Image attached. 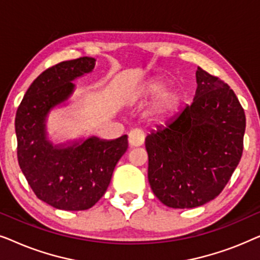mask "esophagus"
<instances>
[{"label":"esophagus","instance_id":"esophagus-1","mask_svg":"<svg viewBox=\"0 0 260 260\" xmlns=\"http://www.w3.org/2000/svg\"><path fill=\"white\" fill-rule=\"evenodd\" d=\"M144 143V134L140 129H133L129 133V145L131 148L140 147Z\"/></svg>","mask_w":260,"mask_h":260}]
</instances>
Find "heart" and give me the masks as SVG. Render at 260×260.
Listing matches in <instances>:
<instances>
[{"instance_id":"1","label":"heart","mask_w":260,"mask_h":260,"mask_svg":"<svg viewBox=\"0 0 260 260\" xmlns=\"http://www.w3.org/2000/svg\"><path fill=\"white\" fill-rule=\"evenodd\" d=\"M142 99H152L148 106V115L155 120H163L179 111L182 97L179 91L168 88V84L161 78L147 81L138 92Z\"/></svg>"}]
</instances>
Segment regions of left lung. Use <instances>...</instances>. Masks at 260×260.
<instances>
[{"label": "left lung", "instance_id": "obj_1", "mask_svg": "<svg viewBox=\"0 0 260 260\" xmlns=\"http://www.w3.org/2000/svg\"><path fill=\"white\" fill-rule=\"evenodd\" d=\"M197 84L193 103L145 138L151 190L172 208L215 199L243 154L246 118L236 93L201 67Z\"/></svg>", "mask_w": 260, "mask_h": 260}]
</instances>
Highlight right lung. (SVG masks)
I'll return each instance as SVG.
<instances>
[{
  "label": "right lung",
  "mask_w": 260,
  "mask_h": 260,
  "mask_svg": "<svg viewBox=\"0 0 260 260\" xmlns=\"http://www.w3.org/2000/svg\"><path fill=\"white\" fill-rule=\"evenodd\" d=\"M90 56L62 61L42 72L28 88L17 109V159L35 195L63 211H85L108 189L113 169L127 149V136H97L53 143L47 118L52 110L69 104L73 83L94 69Z\"/></svg>",
  "instance_id": "obj_1"
}]
</instances>
